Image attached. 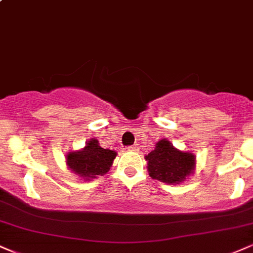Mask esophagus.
<instances>
[{
    "mask_svg": "<svg viewBox=\"0 0 253 253\" xmlns=\"http://www.w3.org/2000/svg\"><path fill=\"white\" fill-rule=\"evenodd\" d=\"M128 150H129V151H133V152L138 151V146H136V145H132V146H129Z\"/></svg>",
    "mask_w": 253,
    "mask_h": 253,
    "instance_id": "34e87169",
    "label": "esophagus"
}]
</instances>
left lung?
Listing matches in <instances>:
<instances>
[{
	"instance_id": "8db88e82",
	"label": "left lung",
	"mask_w": 253,
	"mask_h": 253,
	"mask_svg": "<svg viewBox=\"0 0 253 253\" xmlns=\"http://www.w3.org/2000/svg\"><path fill=\"white\" fill-rule=\"evenodd\" d=\"M145 159L151 178L166 184H180L193 174L196 169L194 154L176 150L166 139L158 141L156 148Z\"/></svg>"
}]
</instances>
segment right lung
<instances>
[{
  "instance_id": "1",
  "label": "right lung",
  "mask_w": 253,
  "mask_h": 253,
  "mask_svg": "<svg viewBox=\"0 0 253 253\" xmlns=\"http://www.w3.org/2000/svg\"><path fill=\"white\" fill-rule=\"evenodd\" d=\"M117 157V152L106 150L96 139L88 140L84 148L67 154V166L84 180H92L97 175L106 174Z\"/></svg>"
}]
</instances>
